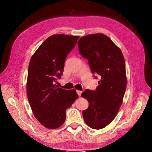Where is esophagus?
I'll use <instances>...</instances> for the list:
<instances>
[{
	"label": "esophagus",
	"instance_id": "esophagus-1",
	"mask_svg": "<svg viewBox=\"0 0 152 152\" xmlns=\"http://www.w3.org/2000/svg\"><path fill=\"white\" fill-rule=\"evenodd\" d=\"M81 92H82L80 91H76V93H77V94H78V96H81Z\"/></svg>",
	"mask_w": 152,
	"mask_h": 152
}]
</instances>
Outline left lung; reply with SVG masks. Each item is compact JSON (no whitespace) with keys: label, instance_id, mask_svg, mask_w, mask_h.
<instances>
[{"label":"left lung","instance_id":"1","mask_svg":"<svg viewBox=\"0 0 152 152\" xmlns=\"http://www.w3.org/2000/svg\"><path fill=\"white\" fill-rule=\"evenodd\" d=\"M77 45L92 73L101 77L96 91L86 89L81 95L88 102L83 119L91 128L102 129L115 118L122 104L126 87L125 61L121 49L102 33L81 37Z\"/></svg>","mask_w":152,"mask_h":152}]
</instances>
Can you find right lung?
<instances>
[{
    "instance_id": "1",
    "label": "right lung",
    "mask_w": 152,
    "mask_h": 152,
    "mask_svg": "<svg viewBox=\"0 0 152 152\" xmlns=\"http://www.w3.org/2000/svg\"><path fill=\"white\" fill-rule=\"evenodd\" d=\"M80 37L54 34L42 43L29 62L27 92L36 119L55 129L66 118L65 111L78 98L75 89L65 90L54 83L63 74L64 63Z\"/></svg>"
}]
</instances>
